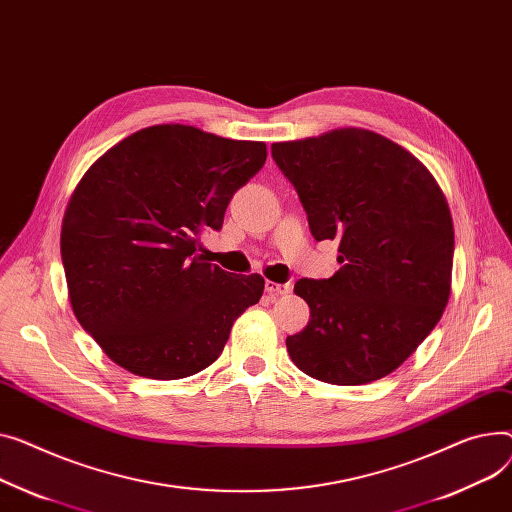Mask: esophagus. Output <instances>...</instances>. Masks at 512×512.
Here are the masks:
<instances>
[{"label": "esophagus", "mask_w": 512, "mask_h": 512, "mask_svg": "<svg viewBox=\"0 0 512 512\" xmlns=\"http://www.w3.org/2000/svg\"><path fill=\"white\" fill-rule=\"evenodd\" d=\"M290 290H292V284H278V282H271V280L265 282V292L269 296H284V294H290Z\"/></svg>", "instance_id": "34e87169"}]
</instances>
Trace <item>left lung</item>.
Here are the masks:
<instances>
[{
	"mask_svg": "<svg viewBox=\"0 0 512 512\" xmlns=\"http://www.w3.org/2000/svg\"><path fill=\"white\" fill-rule=\"evenodd\" d=\"M317 241H337L329 280L294 292L311 321L288 335L292 362L331 385L387 377L434 329L451 294L455 232L430 170L383 135L344 127L271 144Z\"/></svg>",
	"mask_w": 512,
	"mask_h": 512,
	"instance_id": "1",
	"label": "left lung"
}]
</instances>
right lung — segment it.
Instances as JSON below:
<instances>
[{"label": "right lung", "instance_id": "1", "mask_svg": "<svg viewBox=\"0 0 512 512\" xmlns=\"http://www.w3.org/2000/svg\"><path fill=\"white\" fill-rule=\"evenodd\" d=\"M263 142L152 125L102 154L65 208L61 259L76 319L115 364L175 381L222 354L265 280L199 251L232 195L265 164Z\"/></svg>", "mask_w": 512, "mask_h": 512}]
</instances>
